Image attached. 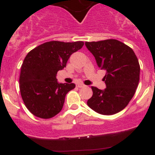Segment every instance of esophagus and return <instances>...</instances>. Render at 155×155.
Wrapping results in <instances>:
<instances>
[{
  "mask_svg": "<svg viewBox=\"0 0 155 155\" xmlns=\"http://www.w3.org/2000/svg\"><path fill=\"white\" fill-rule=\"evenodd\" d=\"M85 87V85L83 84H81V83L77 84V87H79V88H81V87Z\"/></svg>",
  "mask_w": 155,
  "mask_h": 155,
  "instance_id": "esophagus-1",
  "label": "esophagus"
}]
</instances>
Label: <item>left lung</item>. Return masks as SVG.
Here are the masks:
<instances>
[{
    "label": "left lung",
    "instance_id": "8db88e82",
    "mask_svg": "<svg viewBox=\"0 0 155 155\" xmlns=\"http://www.w3.org/2000/svg\"><path fill=\"white\" fill-rule=\"evenodd\" d=\"M101 69L106 71L102 81L106 88L92 87L93 96L87 105L99 114H114L122 111L136 93L139 81L140 66L133 50L115 39L86 42Z\"/></svg>",
    "mask_w": 155,
    "mask_h": 155
}]
</instances>
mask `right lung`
<instances>
[{
    "label": "right lung",
    "instance_id": "1",
    "mask_svg": "<svg viewBox=\"0 0 155 155\" xmlns=\"http://www.w3.org/2000/svg\"><path fill=\"white\" fill-rule=\"evenodd\" d=\"M83 41H49L31 50L21 67L19 89L26 108L36 117L51 118L59 114L74 84H59L56 74L65 66Z\"/></svg>",
    "mask_w": 155,
    "mask_h": 155
}]
</instances>
